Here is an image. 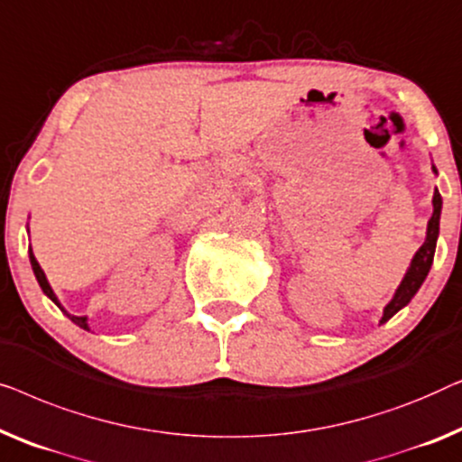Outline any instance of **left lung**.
<instances>
[{"mask_svg":"<svg viewBox=\"0 0 462 462\" xmlns=\"http://www.w3.org/2000/svg\"><path fill=\"white\" fill-rule=\"evenodd\" d=\"M431 169H433V173L438 175V169H435V165ZM431 203H433V216L427 222L425 243L420 245V249L417 253H414L412 262H411V265H408V270H406L404 278H402L400 287L395 289L392 301L383 308V316L379 320L381 324H385L389 318L395 316L402 308H406V305L411 303V299L419 293L420 284L425 282L429 270H431L435 245H438V236H439V217H441V197H439L438 188H435Z\"/></svg>","mask_w":462,"mask_h":462,"instance_id":"1","label":"left lung"}]
</instances>
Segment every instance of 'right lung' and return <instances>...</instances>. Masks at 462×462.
I'll list each match as a JSON object with an SVG mask.
<instances>
[{"label":"right lung","instance_id":"right-lung-1","mask_svg":"<svg viewBox=\"0 0 462 462\" xmlns=\"http://www.w3.org/2000/svg\"><path fill=\"white\" fill-rule=\"evenodd\" d=\"M29 259H31V268H33V274H35V278H37V282H39V287H42V291H43V295L45 297H50L51 301H54L58 308H60V311L64 316L69 318L70 322H75L77 327L79 328H83V330H89V324H88V316H75V314H69L67 310H64V305L60 303V299L56 297V293H54V289L50 287V282H48V278H45V272L42 270V265H39V262L35 259V255H33V249H31L29 246Z\"/></svg>","mask_w":462,"mask_h":462}]
</instances>
